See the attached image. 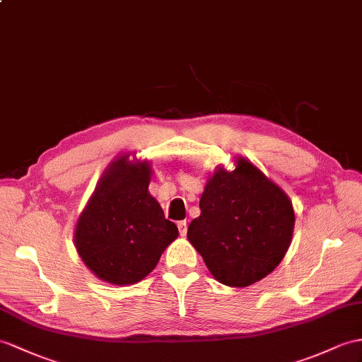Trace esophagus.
I'll use <instances>...</instances> for the list:
<instances>
[{"label":"esophagus","instance_id":"esophagus-1","mask_svg":"<svg viewBox=\"0 0 362 362\" xmlns=\"http://www.w3.org/2000/svg\"><path fill=\"white\" fill-rule=\"evenodd\" d=\"M178 230H180V235L181 236H186V233H187V223L186 221H178Z\"/></svg>","mask_w":362,"mask_h":362}]
</instances>
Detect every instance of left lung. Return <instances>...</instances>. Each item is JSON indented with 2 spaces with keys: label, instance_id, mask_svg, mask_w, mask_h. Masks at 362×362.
Returning <instances> with one entry per match:
<instances>
[{
  "label": "left lung",
  "instance_id": "8db88e82",
  "mask_svg": "<svg viewBox=\"0 0 362 362\" xmlns=\"http://www.w3.org/2000/svg\"><path fill=\"white\" fill-rule=\"evenodd\" d=\"M235 170L218 167L199 199L201 215L189 226L190 244L216 281L247 287L276 269L292 243V201L249 160Z\"/></svg>",
  "mask_w": 362,
  "mask_h": 362
}]
</instances>
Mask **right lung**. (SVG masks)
Masks as SVG:
<instances>
[{
  "label": "right lung",
  "mask_w": 362,
  "mask_h": 362,
  "mask_svg": "<svg viewBox=\"0 0 362 362\" xmlns=\"http://www.w3.org/2000/svg\"><path fill=\"white\" fill-rule=\"evenodd\" d=\"M151 176L147 161L119 156L105 169L79 215L76 252L87 269L105 283H139L178 236V227L165 219L148 193Z\"/></svg>",
  "instance_id": "1"
}]
</instances>
